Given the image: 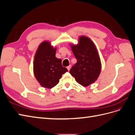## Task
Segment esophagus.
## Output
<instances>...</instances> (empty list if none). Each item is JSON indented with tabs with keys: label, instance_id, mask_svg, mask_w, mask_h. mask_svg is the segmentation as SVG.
Wrapping results in <instances>:
<instances>
[{
	"label": "esophagus",
	"instance_id": "1",
	"mask_svg": "<svg viewBox=\"0 0 135 135\" xmlns=\"http://www.w3.org/2000/svg\"><path fill=\"white\" fill-rule=\"evenodd\" d=\"M70 68H71V65H69V66H67V69H68V71H69V70H70Z\"/></svg>",
	"mask_w": 135,
	"mask_h": 135
}]
</instances>
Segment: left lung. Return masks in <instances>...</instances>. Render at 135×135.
<instances>
[{"mask_svg": "<svg viewBox=\"0 0 135 135\" xmlns=\"http://www.w3.org/2000/svg\"><path fill=\"white\" fill-rule=\"evenodd\" d=\"M72 51L77 60L70 70L71 75L83 86L94 83L99 77L101 64L95 44L89 38L81 36L77 45H71Z\"/></svg>", "mask_w": 135, "mask_h": 135, "instance_id": "obj_1", "label": "left lung"}]
</instances>
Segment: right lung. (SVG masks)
I'll use <instances>...</instances> for the list:
<instances>
[{
	"instance_id": "add662e5",
	"label": "right lung",
	"mask_w": 135,
	"mask_h": 135,
	"mask_svg": "<svg viewBox=\"0 0 135 135\" xmlns=\"http://www.w3.org/2000/svg\"><path fill=\"white\" fill-rule=\"evenodd\" d=\"M56 48L49 42L39 45L34 61V73L42 87L52 88L57 84L62 75L68 69L62 65V60L56 57Z\"/></svg>"
}]
</instances>
